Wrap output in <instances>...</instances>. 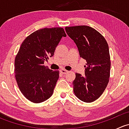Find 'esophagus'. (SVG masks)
<instances>
[{"label":"esophagus","mask_w":129,"mask_h":129,"mask_svg":"<svg viewBox=\"0 0 129 129\" xmlns=\"http://www.w3.org/2000/svg\"><path fill=\"white\" fill-rule=\"evenodd\" d=\"M60 72L62 74H66L68 73V71H66V70L65 69H61L60 71Z\"/></svg>","instance_id":"obj_1"}]
</instances>
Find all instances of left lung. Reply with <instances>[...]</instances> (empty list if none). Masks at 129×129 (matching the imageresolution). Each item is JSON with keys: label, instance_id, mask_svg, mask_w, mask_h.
<instances>
[{"label": "left lung", "instance_id": "8db88e82", "mask_svg": "<svg viewBox=\"0 0 129 129\" xmlns=\"http://www.w3.org/2000/svg\"><path fill=\"white\" fill-rule=\"evenodd\" d=\"M66 31L77 46L80 57L87 61L85 75L75 74L74 92L80 101L92 102L101 97L109 83V45L104 36L89 26L66 27Z\"/></svg>", "mask_w": 129, "mask_h": 129}]
</instances>
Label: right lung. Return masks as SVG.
<instances>
[{
  "label": "right lung",
  "instance_id": "add662e5",
  "mask_svg": "<svg viewBox=\"0 0 129 129\" xmlns=\"http://www.w3.org/2000/svg\"><path fill=\"white\" fill-rule=\"evenodd\" d=\"M66 34L63 28H44L27 36L15 58V77L24 96L33 103H41L50 98L59 71H52L44 62L54 55L55 48Z\"/></svg>",
  "mask_w": 129,
  "mask_h": 129
}]
</instances>
